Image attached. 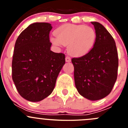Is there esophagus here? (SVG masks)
<instances>
[{"mask_svg": "<svg viewBox=\"0 0 128 128\" xmlns=\"http://www.w3.org/2000/svg\"><path fill=\"white\" fill-rule=\"evenodd\" d=\"M70 60H71V59H70V57L68 56L66 57V61L68 62H70Z\"/></svg>", "mask_w": 128, "mask_h": 128, "instance_id": "34e87169", "label": "esophagus"}]
</instances>
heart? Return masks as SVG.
<instances>
[{"mask_svg":"<svg viewBox=\"0 0 128 128\" xmlns=\"http://www.w3.org/2000/svg\"><path fill=\"white\" fill-rule=\"evenodd\" d=\"M51 41L56 46L68 45L70 54L81 56L88 53L95 44L96 33L91 26L84 24H64L55 31Z\"/></svg>","mask_w":128,"mask_h":128,"instance_id":"obj_1","label":"heart"}]
</instances>
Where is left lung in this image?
Listing matches in <instances>:
<instances>
[{
    "label": "left lung",
    "instance_id": "8db88e82",
    "mask_svg": "<svg viewBox=\"0 0 128 128\" xmlns=\"http://www.w3.org/2000/svg\"><path fill=\"white\" fill-rule=\"evenodd\" d=\"M96 38L91 50L84 56L73 58L76 88L82 96L98 100L112 92L118 76V55L115 41L98 22H92Z\"/></svg>",
    "mask_w": 128,
    "mask_h": 128
}]
</instances>
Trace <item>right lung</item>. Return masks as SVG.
<instances>
[{
	"mask_svg": "<svg viewBox=\"0 0 128 128\" xmlns=\"http://www.w3.org/2000/svg\"><path fill=\"white\" fill-rule=\"evenodd\" d=\"M48 23L28 26L15 42L12 64V79L20 95L39 102L53 91L57 77L65 64V54L50 50Z\"/></svg>",
	"mask_w": 128,
	"mask_h": 128,
	"instance_id": "right-lung-1",
	"label": "right lung"
}]
</instances>
